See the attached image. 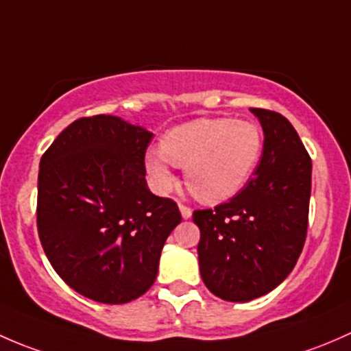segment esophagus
I'll return each mask as SVG.
<instances>
[{
  "instance_id": "obj_1",
  "label": "esophagus",
  "mask_w": 351,
  "mask_h": 351,
  "mask_svg": "<svg viewBox=\"0 0 351 351\" xmlns=\"http://www.w3.org/2000/svg\"><path fill=\"white\" fill-rule=\"evenodd\" d=\"M179 209H180V215H182L184 219H189L191 216H193V209H191L189 206L179 204Z\"/></svg>"
}]
</instances>
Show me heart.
Returning <instances> with one entry per match:
<instances>
[{"instance_id": "1", "label": "heart", "mask_w": 351, "mask_h": 351, "mask_svg": "<svg viewBox=\"0 0 351 351\" xmlns=\"http://www.w3.org/2000/svg\"><path fill=\"white\" fill-rule=\"evenodd\" d=\"M262 152L263 132L255 121L201 118L165 133L162 149L145 154V169L157 193L176 186L177 165L186 169V184L197 199L219 202L247 186Z\"/></svg>"}]
</instances>
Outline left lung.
<instances>
[{
    "label": "left lung",
    "instance_id": "1",
    "mask_svg": "<svg viewBox=\"0 0 351 351\" xmlns=\"http://www.w3.org/2000/svg\"><path fill=\"white\" fill-rule=\"evenodd\" d=\"M263 152L250 182L215 209H196L202 282L218 298L247 302L276 289L294 269L308 233L311 157L280 113L250 108Z\"/></svg>",
    "mask_w": 351,
    "mask_h": 351
}]
</instances>
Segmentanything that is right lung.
<instances>
[{"label": "right lung", "instance_id": "1", "mask_svg": "<svg viewBox=\"0 0 351 351\" xmlns=\"http://www.w3.org/2000/svg\"><path fill=\"white\" fill-rule=\"evenodd\" d=\"M152 136L111 114L79 118L40 158L43 252L69 287L103 304L149 291L165 240L182 219L174 201L147 186Z\"/></svg>", "mask_w": 351, "mask_h": 351}]
</instances>
